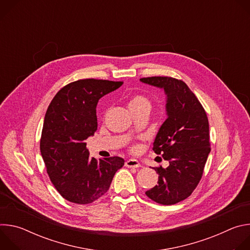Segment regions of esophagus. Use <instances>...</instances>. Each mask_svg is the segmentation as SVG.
<instances>
[{
	"mask_svg": "<svg viewBox=\"0 0 250 250\" xmlns=\"http://www.w3.org/2000/svg\"><path fill=\"white\" fill-rule=\"evenodd\" d=\"M125 166H127V167L137 168V167H139V166H140V163H139V161H138L137 159H133V158H131V159L126 160V162H125Z\"/></svg>",
	"mask_w": 250,
	"mask_h": 250,
	"instance_id": "esophagus-1",
	"label": "esophagus"
}]
</instances>
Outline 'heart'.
Segmentation results:
<instances>
[{"label": "heart", "instance_id": "heart-1", "mask_svg": "<svg viewBox=\"0 0 250 250\" xmlns=\"http://www.w3.org/2000/svg\"><path fill=\"white\" fill-rule=\"evenodd\" d=\"M140 106H150L149 100L147 98H146L145 96H141V95L133 96L128 102L129 110L137 109V108H140Z\"/></svg>", "mask_w": 250, "mask_h": 250}]
</instances>
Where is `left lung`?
<instances>
[{
  "mask_svg": "<svg viewBox=\"0 0 250 250\" xmlns=\"http://www.w3.org/2000/svg\"><path fill=\"white\" fill-rule=\"evenodd\" d=\"M140 82L162 89L166 95L167 119L153 141V151L169 161L156 167L158 184L146 194L161 205H173L188 198L199 184L210 152L208 121L201 103L181 80L147 77Z\"/></svg>",
  "mask_w": 250,
  "mask_h": 250,
  "instance_id": "8db88e82",
  "label": "left lung"
}]
</instances>
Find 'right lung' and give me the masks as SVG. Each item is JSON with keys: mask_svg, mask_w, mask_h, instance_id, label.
<instances>
[{"mask_svg": "<svg viewBox=\"0 0 250 250\" xmlns=\"http://www.w3.org/2000/svg\"><path fill=\"white\" fill-rule=\"evenodd\" d=\"M123 84L109 80H78L63 87L48 105L41 152L52 184L69 202L86 205L101 198L125 164L118 156L89 158L85 142L98 127L99 100Z\"/></svg>", "mask_w": 250, "mask_h": 250, "instance_id": "right-lung-1", "label": "right lung"}]
</instances>
